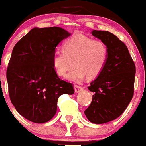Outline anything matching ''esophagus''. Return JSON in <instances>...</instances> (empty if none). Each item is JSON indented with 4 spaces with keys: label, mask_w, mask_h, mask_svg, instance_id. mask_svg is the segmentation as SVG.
<instances>
[{
    "label": "esophagus",
    "mask_w": 146,
    "mask_h": 146,
    "mask_svg": "<svg viewBox=\"0 0 146 146\" xmlns=\"http://www.w3.org/2000/svg\"><path fill=\"white\" fill-rule=\"evenodd\" d=\"M75 93H78V92H80L82 90V87L80 86H78V85H75Z\"/></svg>",
    "instance_id": "obj_1"
}]
</instances>
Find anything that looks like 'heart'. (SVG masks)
Segmentation results:
<instances>
[{
    "label": "heart",
    "instance_id": "1",
    "mask_svg": "<svg viewBox=\"0 0 146 146\" xmlns=\"http://www.w3.org/2000/svg\"><path fill=\"white\" fill-rule=\"evenodd\" d=\"M108 59V48L102 41L94 40L85 35H76L68 39L64 44L63 51L56 50L52 56V65L60 76L68 74L71 81L80 82L86 76L95 78L103 71Z\"/></svg>",
    "mask_w": 146,
    "mask_h": 146
}]
</instances>
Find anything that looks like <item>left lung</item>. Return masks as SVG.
Segmentation results:
<instances>
[{"mask_svg":"<svg viewBox=\"0 0 146 146\" xmlns=\"http://www.w3.org/2000/svg\"><path fill=\"white\" fill-rule=\"evenodd\" d=\"M92 35L107 45L108 59L103 71L88 86L94 94L84 113L90 122L101 124L117 119L127 108L134 95L136 68L127 47L115 35L95 30Z\"/></svg>","mask_w":146,"mask_h":146,"instance_id":"obj_1","label":"left lung"}]
</instances>
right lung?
Instances as JSON below:
<instances>
[{
    "label": "right lung",
    "mask_w": 146,
    "mask_h": 146,
    "mask_svg": "<svg viewBox=\"0 0 146 146\" xmlns=\"http://www.w3.org/2000/svg\"><path fill=\"white\" fill-rule=\"evenodd\" d=\"M70 36L57 27L33 28L12 49L6 76L12 104L36 123L52 119L62 94H73V85L59 78L52 65L56 47Z\"/></svg>",
    "instance_id": "1"
}]
</instances>
